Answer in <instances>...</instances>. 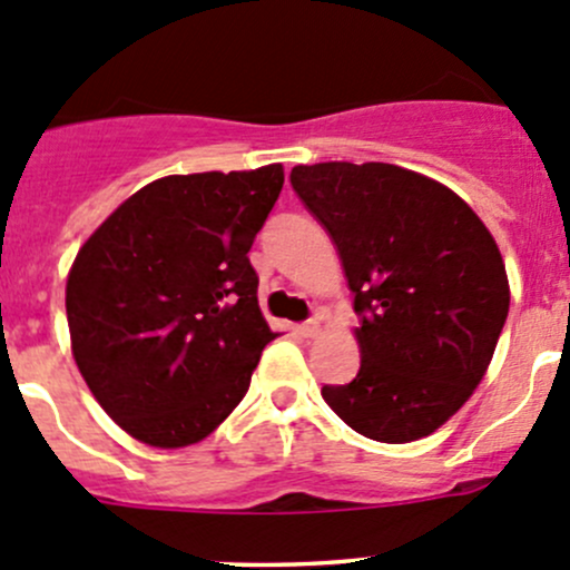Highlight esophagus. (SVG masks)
<instances>
[{"label": "esophagus", "mask_w": 570, "mask_h": 570, "mask_svg": "<svg viewBox=\"0 0 570 570\" xmlns=\"http://www.w3.org/2000/svg\"><path fill=\"white\" fill-rule=\"evenodd\" d=\"M297 333H301L303 338H317L320 336V320H306L297 325Z\"/></svg>", "instance_id": "obj_1"}]
</instances>
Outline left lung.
<instances>
[{
	"label": "left lung",
	"instance_id": "obj_1",
	"mask_svg": "<svg viewBox=\"0 0 570 570\" xmlns=\"http://www.w3.org/2000/svg\"><path fill=\"white\" fill-rule=\"evenodd\" d=\"M292 189L342 258L361 370L322 396L355 433L407 444L480 386L510 308L502 253L461 195L386 163L297 165Z\"/></svg>",
	"mask_w": 570,
	"mask_h": 570
}]
</instances>
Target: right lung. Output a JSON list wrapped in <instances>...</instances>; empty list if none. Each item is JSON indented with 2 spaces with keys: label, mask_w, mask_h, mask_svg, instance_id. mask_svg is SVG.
Segmentation results:
<instances>
[{
  "label": "right lung",
  "mask_w": 570,
  "mask_h": 570,
  "mask_svg": "<svg viewBox=\"0 0 570 570\" xmlns=\"http://www.w3.org/2000/svg\"><path fill=\"white\" fill-rule=\"evenodd\" d=\"M281 187V165L157 178L79 248L66 284L73 361L131 439L198 444L243 402L278 336L248 250Z\"/></svg>",
  "instance_id": "1"
}]
</instances>
